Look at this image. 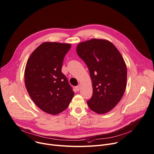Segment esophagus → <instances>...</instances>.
Segmentation results:
<instances>
[{"mask_svg": "<svg viewBox=\"0 0 154 154\" xmlns=\"http://www.w3.org/2000/svg\"><path fill=\"white\" fill-rule=\"evenodd\" d=\"M80 88H81V86H80V85H78V86H76V87L75 88V89H76V91H79L80 90Z\"/></svg>", "mask_w": 154, "mask_h": 154, "instance_id": "esophagus-1", "label": "esophagus"}]
</instances>
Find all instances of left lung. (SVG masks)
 Returning a JSON list of instances; mask_svg holds the SVG:
<instances>
[{
	"instance_id": "1",
	"label": "left lung",
	"mask_w": 154,
	"mask_h": 154,
	"mask_svg": "<svg viewBox=\"0 0 154 154\" xmlns=\"http://www.w3.org/2000/svg\"><path fill=\"white\" fill-rule=\"evenodd\" d=\"M79 57L87 65L93 87V94L87 103L98 114L112 109L122 98L127 84L125 62L110 42L91 39L76 48Z\"/></svg>"
}]
</instances>
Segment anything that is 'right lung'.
<instances>
[{
    "mask_svg": "<svg viewBox=\"0 0 154 154\" xmlns=\"http://www.w3.org/2000/svg\"><path fill=\"white\" fill-rule=\"evenodd\" d=\"M71 45L44 42L30 56L25 68L26 89L44 112L56 115L69 105L75 93L61 72L63 58Z\"/></svg>",
    "mask_w": 154,
    "mask_h": 154,
    "instance_id": "obj_1",
    "label": "right lung"
}]
</instances>
